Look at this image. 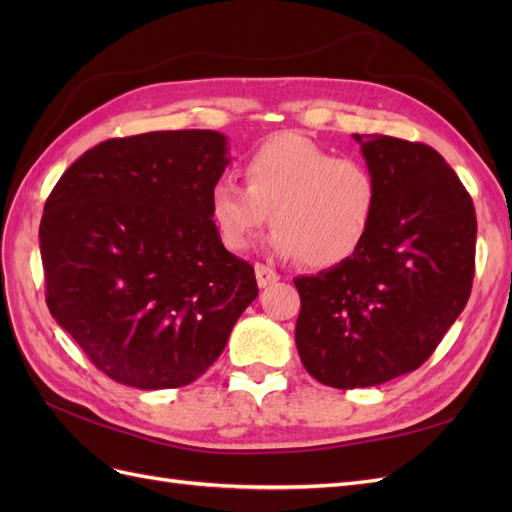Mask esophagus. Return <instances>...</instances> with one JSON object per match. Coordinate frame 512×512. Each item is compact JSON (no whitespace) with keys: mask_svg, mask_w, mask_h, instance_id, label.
Returning a JSON list of instances; mask_svg holds the SVG:
<instances>
[{"mask_svg":"<svg viewBox=\"0 0 512 512\" xmlns=\"http://www.w3.org/2000/svg\"><path fill=\"white\" fill-rule=\"evenodd\" d=\"M254 271H256V282H258L260 288H267V286H271V284H275L277 280H280V275H277L271 267L256 265Z\"/></svg>","mask_w":512,"mask_h":512,"instance_id":"34e87169","label":"esophagus"}]
</instances>
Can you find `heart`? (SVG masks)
Returning a JSON list of instances; mask_svg holds the SVG:
<instances>
[{
    "label": "heart",
    "instance_id": "heart-1",
    "mask_svg": "<svg viewBox=\"0 0 512 512\" xmlns=\"http://www.w3.org/2000/svg\"><path fill=\"white\" fill-rule=\"evenodd\" d=\"M245 185L220 179L209 209L230 252L252 247L269 215V247L307 267H337L361 250L378 213V181L356 158H333L299 134H277L243 166Z\"/></svg>",
    "mask_w": 512,
    "mask_h": 512
}]
</instances>
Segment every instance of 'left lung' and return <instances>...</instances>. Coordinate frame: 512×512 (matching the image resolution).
Returning <instances> with one entry per match:
<instances>
[{"label": "left lung", "mask_w": 512, "mask_h": 512, "mask_svg": "<svg viewBox=\"0 0 512 512\" xmlns=\"http://www.w3.org/2000/svg\"><path fill=\"white\" fill-rule=\"evenodd\" d=\"M378 181V213L361 250L294 286L303 367L335 389L384 384L421 367L472 290L476 213L436 149L354 134Z\"/></svg>", "instance_id": "left-lung-1"}]
</instances>
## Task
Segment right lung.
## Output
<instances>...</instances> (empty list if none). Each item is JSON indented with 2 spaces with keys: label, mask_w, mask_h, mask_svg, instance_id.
Returning a JSON list of instances; mask_svg holds the SVG:
<instances>
[{
  "label": "right lung",
  "mask_w": 512,
  "mask_h": 512,
  "mask_svg": "<svg viewBox=\"0 0 512 512\" xmlns=\"http://www.w3.org/2000/svg\"><path fill=\"white\" fill-rule=\"evenodd\" d=\"M228 164V138L215 130L111 138L46 200V305L115 382H194L258 297L254 267L226 250L211 220L209 194Z\"/></svg>",
  "instance_id": "add662e5"
}]
</instances>
